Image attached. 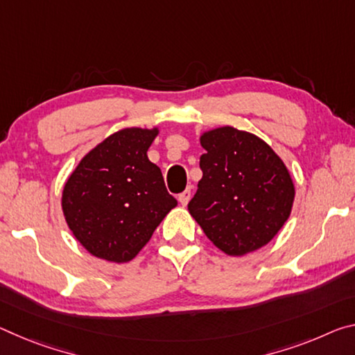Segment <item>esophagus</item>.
I'll return each instance as SVG.
<instances>
[{"label":"esophagus","instance_id":"1","mask_svg":"<svg viewBox=\"0 0 355 355\" xmlns=\"http://www.w3.org/2000/svg\"><path fill=\"white\" fill-rule=\"evenodd\" d=\"M189 199H191V188H187L182 194L178 196V200H180V204H182V205H188Z\"/></svg>","mask_w":355,"mask_h":355}]
</instances>
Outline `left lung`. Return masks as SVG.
<instances>
[{
	"instance_id": "left-lung-1",
	"label": "left lung",
	"mask_w": 355,
	"mask_h": 355,
	"mask_svg": "<svg viewBox=\"0 0 355 355\" xmlns=\"http://www.w3.org/2000/svg\"><path fill=\"white\" fill-rule=\"evenodd\" d=\"M202 178L188 210L229 256L266 246L284 226L295 188L281 157L246 131L223 126L200 136Z\"/></svg>"
}]
</instances>
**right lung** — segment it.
<instances>
[{
	"mask_svg": "<svg viewBox=\"0 0 355 355\" xmlns=\"http://www.w3.org/2000/svg\"><path fill=\"white\" fill-rule=\"evenodd\" d=\"M157 134V128L114 132L82 157L64 183V219L89 254L129 262L177 207L161 168L147 156Z\"/></svg>",
	"mask_w": 355,
	"mask_h": 355,
	"instance_id": "1",
	"label": "right lung"
}]
</instances>
